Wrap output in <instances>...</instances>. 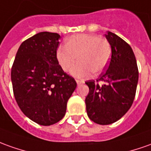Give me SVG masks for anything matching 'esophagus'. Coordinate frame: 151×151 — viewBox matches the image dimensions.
<instances>
[{"instance_id":"esophagus-1","label":"esophagus","mask_w":151,"mask_h":151,"mask_svg":"<svg viewBox=\"0 0 151 151\" xmlns=\"http://www.w3.org/2000/svg\"><path fill=\"white\" fill-rule=\"evenodd\" d=\"M83 81H80V80H76V83H77V85H80V84H81L83 83Z\"/></svg>"}]
</instances>
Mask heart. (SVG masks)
<instances>
[{"label":"heart","mask_w":151,"mask_h":151,"mask_svg":"<svg viewBox=\"0 0 151 151\" xmlns=\"http://www.w3.org/2000/svg\"><path fill=\"white\" fill-rule=\"evenodd\" d=\"M111 52V45L106 38L95 34H75L66 39L65 46L58 47L57 59L64 71H68L78 59L71 74L84 77L90 72H103L109 65Z\"/></svg>","instance_id":"obj_1"}]
</instances>
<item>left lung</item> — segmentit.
<instances>
[{
    "instance_id": "obj_1",
    "label": "left lung",
    "mask_w": 151,
    "mask_h": 151,
    "mask_svg": "<svg viewBox=\"0 0 151 151\" xmlns=\"http://www.w3.org/2000/svg\"><path fill=\"white\" fill-rule=\"evenodd\" d=\"M106 38L111 45L112 56L107 69L96 81H88L86 98L88 117L93 122L109 125L125 114L135 99L139 71L131 46L122 38L108 31ZM104 82L99 85L98 82Z\"/></svg>"
}]
</instances>
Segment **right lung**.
Returning a JSON list of instances; mask_svg holds the SVG:
<instances>
[{"mask_svg":"<svg viewBox=\"0 0 151 151\" xmlns=\"http://www.w3.org/2000/svg\"><path fill=\"white\" fill-rule=\"evenodd\" d=\"M60 38L57 33L41 32L26 39L19 46L11 68L17 104L39 125H52L62 120L77 86L58 63Z\"/></svg>","mask_w":151,"mask_h":151,"instance_id":"obj_1","label":"right lung"}]
</instances>
